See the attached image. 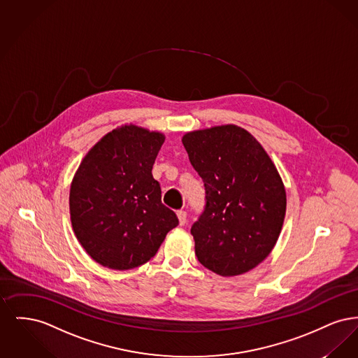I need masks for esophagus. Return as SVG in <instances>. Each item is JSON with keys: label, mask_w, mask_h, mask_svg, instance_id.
Wrapping results in <instances>:
<instances>
[{"label": "esophagus", "mask_w": 358, "mask_h": 358, "mask_svg": "<svg viewBox=\"0 0 358 358\" xmlns=\"http://www.w3.org/2000/svg\"><path fill=\"white\" fill-rule=\"evenodd\" d=\"M177 216H178L180 225H185V222H187V212L185 210H178Z\"/></svg>", "instance_id": "obj_1"}]
</instances>
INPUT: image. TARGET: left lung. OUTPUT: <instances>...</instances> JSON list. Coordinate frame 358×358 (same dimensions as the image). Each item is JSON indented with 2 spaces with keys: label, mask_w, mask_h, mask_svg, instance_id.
Returning a JSON list of instances; mask_svg holds the SVG:
<instances>
[{
  "label": "left lung",
  "mask_w": 358,
  "mask_h": 358,
  "mask_svg": "<svg viewBox=\"0 0 358 358\" xmlns=\"http://www.w3.org/2000/svg\"><path fill=\"white\" fill-rule=\"evenodd\" d=\"M182 143L204 181V212L190 228L199 262L222 276L252 270L273 251L286 215L271 158L235 124L187 133Z\"/></svg>",
  "instance_id": "8db88e82"
}]
</instances>
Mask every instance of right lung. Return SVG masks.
Returning <instances> with one entry per match:
<instances>
[{
  "label": "right lung",
  "mask_w": 358,
  "mask_h": 358,
  "mask_svg": "<svg viewBox=\"0 0 358 358\" xmlns=\"http://www.w3.org/2000/svg\"><path fill=\"white\" fill-rule=\"evenodd\" d=\"M164 136L124 124L88 152L69 192L73 232L85 252L113 270L153 257L177 215L162 204L152 169Z\"/></svg>",
  "instance_id": "add662e5"
}]
</instances>
